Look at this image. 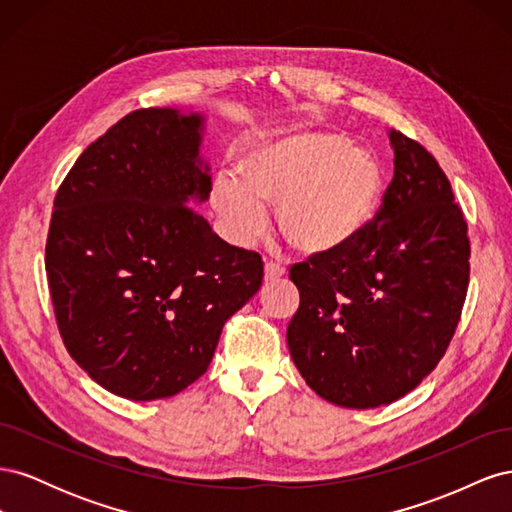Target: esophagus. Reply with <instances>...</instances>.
Wrapping results in <instances>:
<instances>
[{"instance_id": "1", "label": "esophagus", "mask_w": 512, "mask_h": 512, "mask_svg": "<svg viewBox=\"0 0 512 512\" xmlns=\"http://www.w3.org/2000/svg\"><path fill=\"white\" fill-rule=\"evenodd\" d=\"M284 273H286L284 267L275 265V262H267V265H265V282H267V284H273V282H277V280H282Z\"/></svg>"}]
</instances>
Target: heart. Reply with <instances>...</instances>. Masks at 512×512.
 Segmentation results:
<instances>
[{
	"instance_id": "heart-1",
	"label": "heart",
	"mask_w": 512,
	"mask_h": 512,
	"mask_svg": "<svg viewBox=\"0 0 512 512\" xmlns=\"http://www.w3.org/2000/svg\"><path fill=\"white\" fill-rule=\"evenodd\" d=\"M243 181L220 173L211 198L228 237L245 245L267 224L265 203H277L275 226L294 250L316 256L354 241L382 200V170L348 138L309 132L250 149Z\"/></svg>"
}]
</instances>
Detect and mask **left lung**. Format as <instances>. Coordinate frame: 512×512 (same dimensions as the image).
Instances as JSON below:
<instances>
[{
  "label": "left lung",
  "instance_id": "left-lung-1",
  "mask_svg": "<svg viewBox=\"0 0 512 512\" xmlns=\"http://www.w3.org/2000/svg\"><path fill=\"white\" fill-rule=\"evenodd\" d=\"M395 175L348 245L290 267L301 303L286 339L307 386L342 408L416 389L455 335L470 282L468 222L436 158L391 130Z\"/></svg>",
  "mask_w": 512,
  "mask_h": 512
}]
</instances>
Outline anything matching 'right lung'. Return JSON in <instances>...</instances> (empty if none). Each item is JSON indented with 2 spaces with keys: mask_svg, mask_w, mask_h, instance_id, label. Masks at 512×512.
<instances>
[{
  "mask_svg": "<svg viewBox=\"0 0 512 512\" xmlns=\"http://www.w3.org/2000/svg\"><path fill=\"white\" fill-rule=\"evenodd\" d=\"M203 121L134 111L81 153L55 194L44 267L57 329L119 397H173L198 380L226 320L262 284V258L190 207L211 192Z\"/></svg>",
  "mask_w": 512,
  "mask_h": 512,
  "instance_id": "add662e5",
  "label": "right lung"
}]
</instances>
